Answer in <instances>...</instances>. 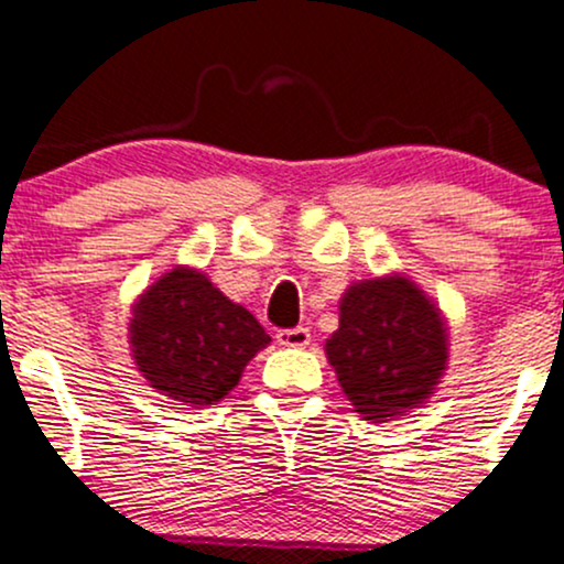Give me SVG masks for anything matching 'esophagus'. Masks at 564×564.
Segmentation results:
<instances>
[{
    "mask_svg": "<svg viewBox=\"0 0 564 564\" xmlns=\"http://www.w3.org/2000/svg\"><path fill=\"white\" fill-rule=\"evenodd\" d=\"M278 345H283V348H305V345H311V332L305 329V326H296V329H281L275 334Z\"/></svg>",
    "mask_w": 564,
    "mask_h": 564,
    "instance_id": "obj_1",
    "label": "esophagus"
}]
</instances>
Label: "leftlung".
<instances>
[{
	"label": "left lung",
	"mask_w": 564,
	"mask_h": 564,
	"mask_svg": "<svg viewBox=\"0 0 564 564\" xmlns=\"http://www.w3.org/2000/svg\"><path fill=\"white\" fill-rule=\"evenodd\" d=\"M447 350L444 315L399 272L345 289L339 329L326 339L339 386L372 423L425 404L447 369Z\"/></svg>",
	"instance_id": "obj_1"
}]
</instances>
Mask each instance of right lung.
Here are the masks:
<instances>
[{
  "mask_svg": "<svg viewBox=\"0 0 564 564\" xmlns=\"http://www.w3.org/2000/svg\"><path fill=\"white\" fill-rule=\"evenodd\" d=\"M128 334L144 380L187 406L225 399L246 364L270 345V334L243 305L182 264L135 300Z\"/></svg>",
  "mask_w": 564,
  "mask_h": 564,
  "instance_id": "right-lung-1",
  "label": "right lung"
}]
</instances>
